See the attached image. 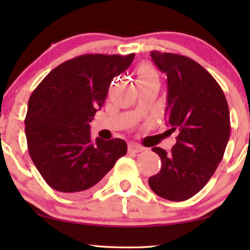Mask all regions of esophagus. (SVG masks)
I'll list each match as a JSON object with an SVG mask.
<instances>
[{"mask_svg": "<svg viewBox=\"0 0 250 250\" xmlns=\"http://www.w3.org/2000/svg\"><path fill=\"white\" fill-rule=\"evenodd\" d=\"M128 150H129V152H141V151H143L145 150V147H142L141 146H139V145H137V143H130V145L128 146Z\"/></svg>", "mask_w": 250, "mask_h": 250, "instance_id": "1", "label": "esophagus"}]
</instances>
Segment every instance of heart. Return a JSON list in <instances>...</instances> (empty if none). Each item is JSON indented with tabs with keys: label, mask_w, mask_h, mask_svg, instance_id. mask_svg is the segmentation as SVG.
<instances>
[{
	"label": "heart",
	"mask_w": 250,
	"mask_h": 250,
	"mask_svg": "<svg viewBox=\"0 0 250 250\" xmlns=\"http://www.w3.org/2000/svg\"><path fill=\"white\" fill-rule=\"evenodd\" d=\"M154 78H158V75H156V71L154 70L153 67H151L150 65L143 64L137 69L138 83L146 82V80H150Z\"/></svg>",
	"instance_id": "obj_1"
}]
</instances>
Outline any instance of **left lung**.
<instances>
[{
    "mask_svg": "<svg viewBox=\"0 0 250 250\" xmlns=\"http://www.w3.org/2000/svg\"><path fill=\"white\" fill-rule=\"evenodd\" d=\"M167 77V120L176 143L170 153L152 147L162 161L149 185L160 197L188 200L213 176L230 135L229 109L221 86L204 67L179 54L151 52Z\"/></svg>",
    "mask_w": 250,
    "mask_h": 250,
    "instance_id": "left-lung-1",
    "label": "left lung"
}]
</instances>
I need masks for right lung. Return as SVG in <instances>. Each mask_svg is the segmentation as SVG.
<instances>
[{
    "label": "right lung",
    "instance_id": "right-lung-1",
    "mask_svg": "<svg viewBox=\"0 0 250 250\" xmlns=\"http://www.w3.org/2000/svg\"><path fill=\"white\" fill-rule=\"evenodd\" d=\"M134 54H84L54 68L29 97L25 134L31 159L46 183L68 195L99 184L126 153L121 139L92 140L89 122L104 104L111 80Z\"/></svg>",
    "mask_w": 250,
    "mask_h": 250
}]
</instances>
